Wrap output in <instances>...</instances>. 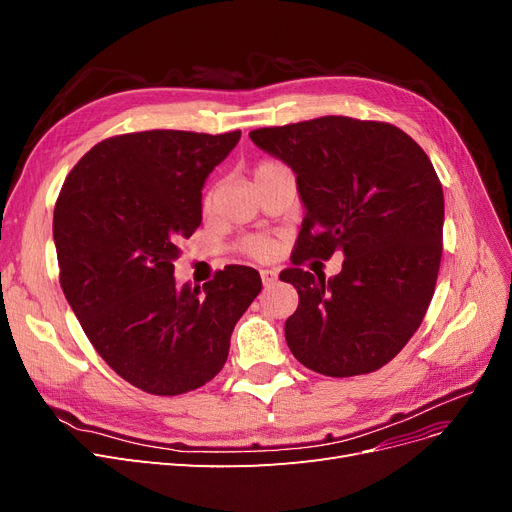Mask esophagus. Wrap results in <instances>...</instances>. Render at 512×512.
<instances>
[{
  "label": "esophagus",
  "mask_w": 512,
  "mask_h": 512,
  "mask_svg": "<svg viewBox=\"0 0 512 512\" xmlns=\"http://www.w3.org/2000/svg\"><path fill=\"white\" fill-rule=\"evenodd\" d=\"M260 277H262V284L271 286V284L277 280V271H275V269H262V271H260Z\"/></svg>",
  "instance_id": "obj_1"
}]
</instances>
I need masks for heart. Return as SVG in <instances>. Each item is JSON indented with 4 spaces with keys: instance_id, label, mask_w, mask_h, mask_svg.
I'll return each mask as SVG.
<instances>
[{
    "instance_id": "obj_1",
    "label": "heart",
    "mask_w": 512,
    "mask_h": 512,
    "mask_svg": "<svg viewBox=\"0 0 512 512\" xmlns=\"http://www.w3.org/2000/svg\"><path fill=\"white\" fill-rule=\"evenodd\" d=\"M273 168H277V164H273V162H260V164L256 166V170H254V177L265 175V173H269V170H273ZM213 200H215V192L211 190V192H207V196H205V200H203L205 211H211V209H213ZM243 247H245V250L250 252L252 256H256V258H269V256L273 254V243L267 241V239H260V237L247 239V241L243 243Z\"/></svg>"
}]
</instances>
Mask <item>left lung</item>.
Instances as JSON below:
<instances>
[{
	"label": "left lung",
	"mask_w": 512,
	"mask_h": 512,
	"mask_svg": "<svg viewBox=\"0 0 512 512\" xmlns=\"http://www.w3.org/2000/svg\"><path fill=\"white\" fill-rule=\"evenodd\" d=\"M250 138L297 175L305 220L294 265L344 254L329 280L299 267L280 275L299 292L284 327L290 352L331 378L380 369L421 327L436 290L444 194L427 153L391 123L339 115Z\"/></svg>",
	"instance_id": "1"
}]
</instances>
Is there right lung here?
<instances>
[{"label":"right lung","mask_w":512,"mask_h":512,"mask_svg":"<svg viewBox=\"0 0 512 512\" xmlns=\"http://www.w3.org/2000/svg\"><path fill=\"white\" fill-rule=\"evenodd\" d=\"M241 132L149 130L108 138L59 192V280L89 342L151 395H181L220 374L237 320L262 288L230 265L203 288L175 282L179 243L203 222V185Z\"/></svg>","instance_id":"obj_1"}]
</instances>
